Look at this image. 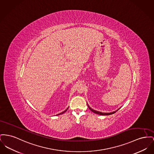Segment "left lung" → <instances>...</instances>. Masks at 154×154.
Listing matches in <instances>:
<instances>
[{
	"label": "left lung",
	"mask_w": 154,
	"mask_h": 154,
	"mask_svg": "<svg viewBox=\"0 0 154 154\" xmlns=\"http://www.w3.org/2000/svg\"><path fill=\"white\" fill-rule=\"evenodd\" d=\"M88 108H89V109H90L91 110L92 112H94V113H97V114L100 115H112V114H113V113H115L116 112H117L118 110L120 109H118L117 110H116V111H115V112H110V113H102V112H98V111L95 110H94V109H92L89 106V105H88Z\"/></svg>",
	"instance_id": "obj_1"
}]
</instances>
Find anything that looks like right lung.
Masks as SVG:
<instances>
[{"mask_svg": "<svg viewBox=\"0 0 154 154\" xmlns=\"http://www.w3.org/2000/svg\"><path fill=\"white\" fill-rule=\"evenodd\" d=\"M68 108L66 109V110H64V111H63V112H62V113H59V114H58V115H61V114H63V113H64V112H66V111H67V109H68Z\"/></svg>", "mask_w": 154, "mask_h": 154, "instance_id": "add662e5", "label": "right lung"}]
</instances>
